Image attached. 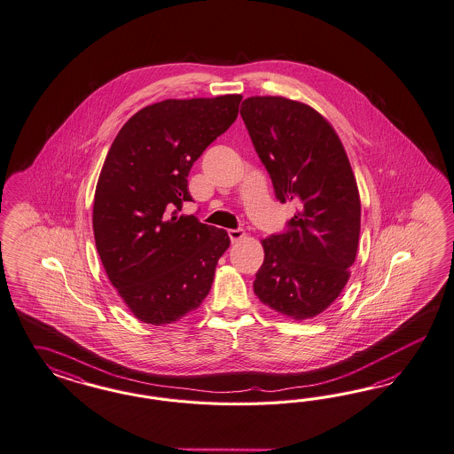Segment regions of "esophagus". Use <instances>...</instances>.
<instances>
[{
  "instance_id": "1",
  "label": "esophagus",
  "mask_w": 454,
  "mask_h": 454,
  "mask_svg": "<svg viewBox=\"0 0 454 454\" xmlns=\"http://www.w3.org/2000/svg\"><path fill=\"white\" fill-rule=\"evenodd\" d=\"M228 236H230V239H231V243H238L239 239H243L247 233L243 231V230H230L228 231Z\"/></svg>"
}]
</instances>
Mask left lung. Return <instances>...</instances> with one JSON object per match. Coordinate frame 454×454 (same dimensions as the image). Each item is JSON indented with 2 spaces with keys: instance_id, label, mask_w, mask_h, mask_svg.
Listing matches in <instances>:
<instances>
[{
  "instance_id": "8db88e82",
  "label": "left lung",
  "mask_w": 454,
  "mask_h": 454,
  "mask_svg": "<svg viewBox=\"0 0 454 454\" xmlns=\"http://www.w3.org/2000/svg\"><path fill=\"white\" fill-rule=\"evenodd\" d=\"M239 113L278 200L298 205L288 233L262 239L254 294L283 317L311 319L341 294L356 260L361 201L355 173L338 133L309 105L249 97Z\"/></svg>"
}]
</instances>
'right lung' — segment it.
Wrapping results in <instances>:
<instances>
[{
    "instance_id": "1",
    "label": "right lung",
    "mask_w": 454,
    "mask_h": 454,
    "mask_svg": "<svg viewBox=\"0 0 454 454\" xmlns=\"http://www.w3.org/2000/svg\"><path fill=\"white\" fill-rule=\"evenodd\" d=\"M241 95L165 99L114 137L93 203L98 254L124 304L154 326L200 308L230 247L220 228L178 215L192 163L238 116Z\"/></svg>"
}]
</instances>
